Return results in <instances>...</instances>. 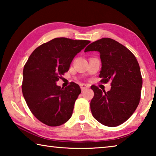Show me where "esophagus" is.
Listing matches in <instances>:
<instances>
[{
    "label": "esophagus",
    "instance_id": "esophagus-1",
    "mask_svg": "<svg viewBox=\"0 0 156 156\" xmlns=\"http://www.w3.org/2000/svg\"><path fill=\"white\" fill-rule=\"evenodd\" d=\"M80 88H81L82 91H84L85 89L89 88V86L88 85V84H80Z\"/></svg>",
    "mask_w": 156,
    "mask_h": 156
}]
</instances>
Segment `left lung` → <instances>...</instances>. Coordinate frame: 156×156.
Returning a JSON list of instances; mask_svg holds the SVG:
<instances>
[{
	"instance_id": "8db88e82",
	"label": "left lung",
	"mask_w": 156,
	"mask_h": 156,
	"mask_svg": "<svg viewBox=\"0 0 156 156\" xmlns=\"http://www.w3.org/2000/svg\"><path fill=\"white\" fill-rule=\"evenodd\" d=\"M98 51L102 62L100 83L111 81L110 91L92 85L94 96L90 102L94 118L103 125L117 126L127 120L138 107L142 78L136 58L130 50L109 38L98 40L84 52Z\"/></svg>"
}]
</instances>
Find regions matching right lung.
<instances>
[{
    "label": "right lung",
    "mask_w": 156,
    "mask_h": 156,
    "mask_svg": "<svg viewBox=\"0 0 156 156\" xmlns=\"http://www.w3.org/2000/svg\"><path fill=\"white\" fill-rule=\"evenodd\" d=\"M90 43L86 40L56 38L31 53L23 69L22 91L29 109L41 122L62 125L72 117L81 90L73 82L65 88L56 85L68 72L73 58Z\"/></svg>",
    "instance_id": "add662e5"
}]
</instances>
